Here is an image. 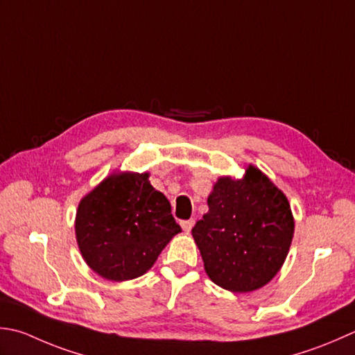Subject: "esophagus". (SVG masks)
<instances>
[{"label": "esophagus", "instance_id": "esophagus-1", "mask_svg": "<svg viewBox=\"0 0 355 355\" xmlns=\"http://www.w3.org/2000/svg\"><path fill=\"white\" fill-rule=\"evenodd\" d=\"M193 225H196V220H192V218L182 221V227H183L184 232H191V229L193 227Z\"/></svg>", "mask_w": 355, "mask_h": 355}]
</instances>
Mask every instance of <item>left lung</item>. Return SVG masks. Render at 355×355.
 Here are the masks:
<instances>
[{
	"label": "left lung",
	"instance_id": "1",
	"mask_svg": "<svg viewBox=\"0 0 355 355\" xmlns=\"http://www.w3.org/2000/svg\"><path fill=\"white\" fill-rule=\"evenodd\" d=\"M209 211L192 227L206 274L231 293H251L274 279L286 259L294 218L284 193L254 166L240 180L221 177Z\"/></svg>",
	"mask_w": 355,
	"mask_h": 355
}]
</instances>
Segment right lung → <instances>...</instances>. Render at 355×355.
I'll return each instance as SVG.
<instances>
[{"mask_svg":"<svg viewBox=\"0 0 355 355\" xmlns=\"http://www.w3.org/2000/svg\"><path fill=\"white\" fill-rule=\"evenodd\" d=\"M149 173H115L78 205L75 232L83 259L107 280L143 275L182 227Z\"/></svg>","mask_w":355,"mask_h":355,"instance_id":"right-lung-1","label":"right lung"}]
</instances>
